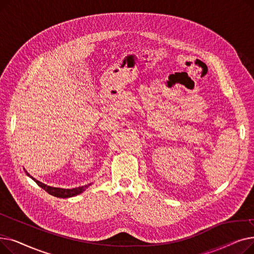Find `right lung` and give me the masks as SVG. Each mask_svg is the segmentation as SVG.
Here are the masks:
<instances>
[{"label": "right lung", "instance_id": "1", "mask_svg": "<svg viewBox=\"0 0 254 254\" xmlns=\"http://www.w3.org/2000/svg\"><path fill=\"white\" fill-rule=\"evenodd\" d=\"M26 174H28V176H30L28 172H26ZM30 177L40 186V188H42L48 193L55 195V196H58V197H63V198L71 197V196H75L77 194H80L81 192H83L89 185H91V183H89V184L84 185V186H80V188H75V189H72V190H65V189H60V188H52V186H48V185H46L42 182L38 181L37 179H35L32 176H30Z\"/></svg>", "mask_w": 254, "mask_h": 254}]
</instances>
